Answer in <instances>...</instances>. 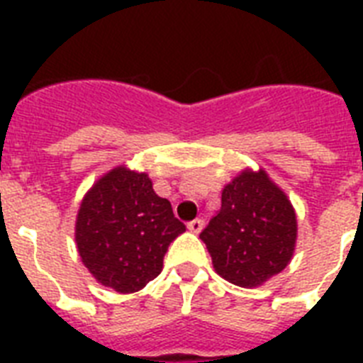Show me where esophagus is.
Instances as JSON below:
<instances>
[{
    "label": "esophagus",
    "instance_id": "1",
    "mask_svg": "<svg viewBox=\"0 0 363 363\" xmlns=\"http://www.w3.org/2000/svg\"><path fill=\"white\" fill-rule=\"evenodd\" d=\"M188 230L192 233H199L201 230H203V220H199V218H196V220L188 222Z\"/></svg>",
    "mask_w": 363,
    "mask_h": 363
}]
</instances>
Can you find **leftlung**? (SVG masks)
<instances>
[{
  "instance_id": "left-lung-1",
  "label": "left lung",
  "mask_w": 363,
  "mask_h": 363,
  "mask_svg": "<svg viewBox=\"0 0 363 363\" xmlns=\"http://www.w3.org/2000/svg\"><path fill=\"white\" fill-rule=\"evenodd\" d=\"M199 238L222 279L256 288L292 262L298 216L267 171L245 167L222 188L220 211Z\"/></svg>"
}]
</instances>
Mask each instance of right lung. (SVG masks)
Segmentation results:
<instances>
[{"label": "right lung", "mask_w": 363, "mask_h": 363, "mask_svg": "<svg viewBox=\"0 0 363 363\" xmlns=\"http://www.w3.org/2000/svg\"><path fill=\"white\" fill-rule=\"evenodd\" d=\"M184 232L169 201L154 192L152 179L128 165L99 177L77 211L81 262L101 286L118 294L139 292L156 279L169 242Z\"/></svg>", "instance_id": "right-lung-1"}]
</instances>
